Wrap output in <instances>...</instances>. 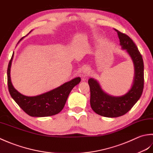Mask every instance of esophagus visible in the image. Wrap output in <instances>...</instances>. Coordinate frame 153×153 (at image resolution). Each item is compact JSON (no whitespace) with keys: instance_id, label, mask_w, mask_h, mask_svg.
Here are the masks:
<instances>
[{"instance_id":"34e87169","label":"esophagus","mask_w":153,"mask_h":153,"mask_svg":"<svg viewBox=\"0 0 153 153\" xmlns=\"http://www.w3.org/2000/svg\"><path fill=\"white\" fill-rule=\"evenodd\" d=\"M90 71H91V68H90L89 66L85 67V68L83 69V73L82 74L83 80H85L87 76H89V74H90Z\"/></svg>"}]
</instances>
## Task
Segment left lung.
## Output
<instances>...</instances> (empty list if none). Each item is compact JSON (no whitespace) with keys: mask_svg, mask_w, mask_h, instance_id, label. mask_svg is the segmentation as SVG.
<instances>
[{"mask_svg":"<svg viewBox=\"0 0 153 153\" xmlns=\"http://www.w3.org/2000/svg\"><path fill=\"white\" fill-rule=\"evenodd\" d=\"M120 45L131 57L135 66V79L132 88L120 97L107 94L97 81L88 80L90 90V105L96 114L107 117H117L127 113L141 98L144 88V63L137 47L130 37L116 30Z\"/></svg>","mask_w":153,"mask_h":153,"instance_id":"1","label":"left lung"}]
</instances>
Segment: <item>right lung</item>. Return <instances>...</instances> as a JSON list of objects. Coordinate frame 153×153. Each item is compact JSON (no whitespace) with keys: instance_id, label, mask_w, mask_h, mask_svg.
Returning <instances> with one entry per match:
<instances>
[{"instance_id":"add662e5","label":"right lung","mask_w":153,"mask_h":153,"mask_svg":"<svg viewBox=\"0 0 153 153\" xmlns=\"http://www.w3.org/2000/svg\"><path fill=\"white\" fill-rule=\"evenodd\" d=\"M12 60V57L7 69L8 91L17 104L30 116L48 117L59 113L64 108L71 90L80 82V78L76 77L44 94L31 97L26 96L18 92L12 85L10 75Z\"/></svg>"}]
</instances>
